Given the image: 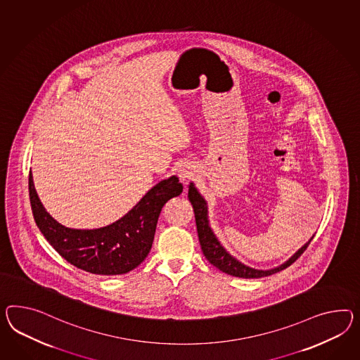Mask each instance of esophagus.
<instances>
[{
  "label": "esophagus",
  "instance_id": "1",
  "mask_svg": "<svg viewBox=\"0 0 360 360\" xmlns=\"http://www.w3.org/2000/svg\"><path fill=\"white\" fill-rule=\"evenodd\" d=\"M177 175H179L181 181H188L194 175L193 166H191L189 163H184L183 166L179 167Z\"/></svg>",
  "mask_w": 360,
  "mask_h": 360
}]
</instances>
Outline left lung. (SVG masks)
<instances>
[{"label": "left lung", "mask_w": 360, "mask_h": 360, "mask_svg": "<svg viewBox=\"0 0 360 360\" xmlns=\"http://www.w3.org/2000/svg\"><path fill=\"white\" fill-rule=\"evenodd\" d=\"M188 198L192 203L194 210V217H195V224H197V232H198V239L201 244L203 255L206 259L219 269L223 273L232 276V277L239 278H262L276 274L278 271L290 266L292 262H295L297 258L302 256L309 243L314 239V236L305 243L302 248L295 252L291 257L285 261L283 264L278 265L271 269H256V267L248 266L243 264L238 258L233 257L227 249L224 248L221 244L217 235L214 233L210 221H209V206L207 201L203 198L202 194L197 189L193 181H191L188 185Z\"/></svg>", "instance_id": "obj_1"}]
</instances>
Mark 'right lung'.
<instances>
[{
	"label": "right lung",
	"mask_w": 360,
	"mask_h": 360,
	"mask_svg": "<svg viewBox=\"0 0 360 360\" xmlns=\"http://www.w3.org/2000/svg\"><path fill=\"white\" fill-rule=\"evenodd\" d=\"M30 202L39 230L74 266L99 276L127 274L148 257L158 218L167 201L183 192L175 175L160 180L120 219L99 229H70L46 212L28 176Z\"/></svg>",
	"instance_id": "1"
}]
</instances>
